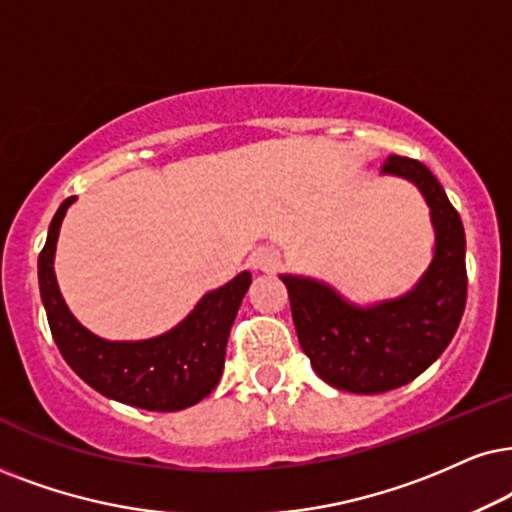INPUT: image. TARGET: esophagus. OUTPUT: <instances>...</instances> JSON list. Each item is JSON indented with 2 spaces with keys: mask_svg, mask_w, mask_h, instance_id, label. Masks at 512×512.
I'll return each instance as SVG.
<instances>
[{
  "mask_svg": "<svg viewBox=\"0 0 512 512\" xmlns=\"http://www.w3.org/2000/svg\"><path fill=\"white\" fill-rule=\"evenodd\" d=\"M278 264V257L271 255V252H262V255H257V267L262 269H274Z\"/></svg>",
  "mask_w": 512,
  "mask_h": 512,
  "instance_id": "1",
  "label": "esophagus"
}]
</instances>
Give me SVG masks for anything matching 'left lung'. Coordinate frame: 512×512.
Returning a JSON list of instances; mask_svg holds the SVG:
<instances>
[{
    "label": "left lung",
    "mask_w": 512,
    "mask_h": 512,
    "mask_svg": "<svg viewBox=\"0 0 512 512\" xmlns=\"http://www.w3.org/2000/svg\"><path fill=\"white\" fill-rule=\"evenodd\" d=\"M383 172L413 181L430 205L435 260L416 290L380 307L359 309L323 283L281 276L297 340L316 375L357 394L387 392L418 378L449 347L468 300L463 222L442 184L423 163L404 155H390Z\"/></svg>",
    "instance_id": "8db88e82"
}]
</instances>
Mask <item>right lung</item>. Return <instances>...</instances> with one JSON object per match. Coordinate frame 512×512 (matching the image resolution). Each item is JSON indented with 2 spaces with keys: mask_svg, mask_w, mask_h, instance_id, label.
<instances>
[{
  "mask_svg": "<svg viewBox=\"0 0 512 512\" xmlns=\"http://www.w3.org/2000/svg\"><path fill=\"white\" fill-rule=\"evenodd\" d=\"M73 198H66L49 224L37 260L40 293L54 342L68 366L103 397L146 411H181L215 390L224 371L226 342L250 288V274L212 290L193 314L170 333L144 342H108L75 321L58 293L54 250L58 229Z\"/></svg>",
  "mask_w": 512,
  "mask_h": 512,
  "instance_id": "obj_1",
  "label": "right lung"
}]
</instances>
